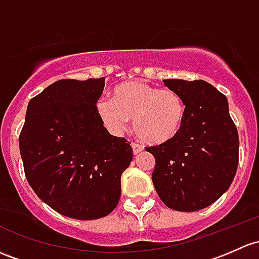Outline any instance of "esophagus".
<instances>
[{"label": "esophagus", "instance_id": "34e87169", "mask_svg": "<svg viewBox=\"0 0 259 259\" xmlns=\"http://www.w3.org/2000/svg\"><path fill=\"white\" fill-rule=\"evenodd\" d=\"M132 148H133V152H134V155L140 154V152L144 150L143 146L139 145V144H137V143H133V144H132Z\"/></svg>", "mask_w": 259, "mask_h": 259}]
</instances>
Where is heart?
<instances>
[{
  "instance_id": "b5f03b06",
  "label": "heart",
  "mask_w": 259,
  "mask_h": 259,
  "mask_svg": "<svg viewBox=\"0 0 259 259\" xmlns=\"http://www.w3.org/2000/svg\"><path fill=\"white\" fill-rule=\"evenodd\" d=\"M97 113L114 133L124 132L130 119H134L138 137L151 145H160L178 137L186 107L182 98L171 89L126 80L113 89L111 100H98Z\"/></svg>"
}]
</instances>
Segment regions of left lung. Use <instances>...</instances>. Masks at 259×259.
<instances>
[{
	"label": "left lung",
	"mask_w": 259,
	"mask_h": 259,
	"mask_svg": "<svg viewBox=\"0 0 259 259\" xmlns=\"http://www.w3.org/2000/svg\"><path fill=\"white\" fill-rule=\"evenodd\" d=\"M186 107L178 137L146 148L154 155L152 182L168 208L194 212L228 190L238 166V133L228 100L205 80L164 79Z\"/></svg>",
	"instance_id": "left-lung-1"
}]
</instances>
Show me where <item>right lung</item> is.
<instances>
[{"mask_svg":"<svg viewBox=\"0 0 259 259\" xmlns=\"http://www.w3.org/2000/svg\"><path fill=\"white\" fill-rule=\"evenodd\" d=\"M105 78L62 79L28 103L20 151L36 195L63 216L97 220L119 202L120 178L133 160L129 141L98 116Z\"/></svg>","mask_w":259,"mask_h":259,"instance_id":"right-lung-1","label":"right lung"}]
</instances>
